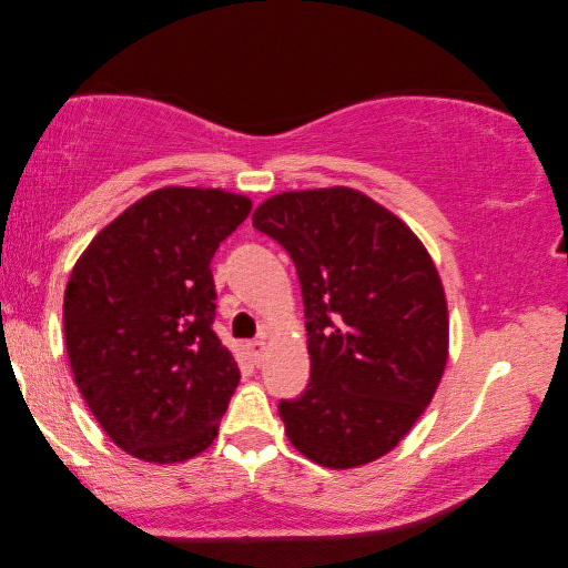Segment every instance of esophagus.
Returning a JSON list of instances; mask_svg holds the SVG:
<instances>
[{
	"instance_id": "1",
	"label": "esophagus",
	"mask_w": 568,
	"mask_h": 568,
	"mask_svg": "<svg viewBox=\"0 0 568 568\" xmlns=\"http://www.w3.org/2000/svg\"><path fill=\"white\" fill-rule=\"evenodd\" d=\"M246 352H248V357H251V362H254V365H258V362L264 359V352H266V342L264 339H254V342H248L246 345Z\"/></svg>"
}]
</instances>
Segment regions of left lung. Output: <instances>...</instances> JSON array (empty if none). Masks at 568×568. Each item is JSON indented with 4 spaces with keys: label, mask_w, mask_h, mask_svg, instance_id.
Returning a JSON list of instances; mask_svg holds the SVG:
<instances>
[{
    "label": "left lung",
    "mask_w": 568,
    "mask_h": 568,
    "mask_svg": "<svg viewBox=\"0 0 568 568\" xmlns=\"http://www.w3.org/2000/svg\"><path fill=\"white\" fill-rule=\"evenodd\" d=\"M300 274L312 375L278 403L286 435L334 470L383 458L430 405L448 362V304L430 254L355 189L290 191L254 211Z\"/></svg>",
    "instance_id": "left-lung-1"
}]
</instances>
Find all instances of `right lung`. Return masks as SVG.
Wrapping results in <instances>:
<instances>
[{
    "label": "right lung",
    "mask_w": 568,
    "mask_h": 568,
    "mask_svg": "<svg viewBox=\"0 0 568 568\" xmlns=\"http://www.w3.org/2000/svg\"><path fill=\"white\" fill-rule=\"evenodd\" d=\"M251 201L221 189L148 193L90 241L64 290L80 395L118 448L148 463L206 450L241 372L213 332L211 258Z\"/></svg>",
    "instance_id": "add662e5"
}]
</instances>
